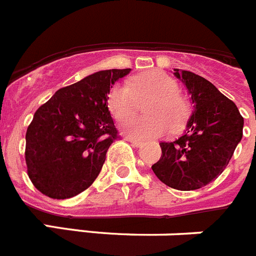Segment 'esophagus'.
Here are the masks:
<instances>
[{
	"label": "esophagus",
	"mask_w": 256,
	"mask_h": 256,
	"mask_svg": "<svg viewBox=\"0 0 256 256\" xmlns=\"http://www.w3.org/2000/svg\"><path fill=\"white\" fill-rule=\"evenodd\" d=\"M126 141L128 142H130V144H133V146H136V148H141L142 146V142L141 141H137V140H133V138H130V137H126Z\"/></svg>",
	"instance_id": "1"
}]
</instances>
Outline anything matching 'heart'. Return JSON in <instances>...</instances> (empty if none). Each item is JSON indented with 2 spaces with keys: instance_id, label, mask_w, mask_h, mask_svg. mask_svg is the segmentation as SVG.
Instances as JSON below:
<instances>
[{
  "instance_id": "heart-1",
  "label": "heart",
  "mask_w": 256,
  "mask_h": 256,
  "mask_svg": "<svg viewBox=\"0 0 256 256\" xmlns=\"http://www.w3.org/2000/svg\"><path fill=\"white\" fill-rule=\"evenodd\" d=\"M150 101L144 105L146 116L133 118L122 126L126 136L137 140L159 137L168 130H180L186 122L190 106L180 94V86L168 74L150 70L138 74L126 84L115 86L108 94V108L118 120L134 114L138 101Z\"/></svg>"
}]
</instances>
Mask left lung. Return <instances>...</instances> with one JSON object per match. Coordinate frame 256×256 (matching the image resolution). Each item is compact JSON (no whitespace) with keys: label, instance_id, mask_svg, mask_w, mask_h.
Wrapping results in <instances>:
<instances>
[{"label":"left lung","instance_id":"left-lung-1","mask_svg":"<svg viewBox=\"0 0 256 256\" xmlns=\"http://www.w3.org/2000/svg\"><path fill=\"white\" fill-rule=\"evenodd\" d=\"M186 86L194 110L186 130L173 142H162V158L151 166L172 188L191 191L218 178L242 138L244 118L216 86L198 74L174 69Z\"/></svg>","mask_w":256,"mask_h":256}]
</instances>
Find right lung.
Here are the masks:
<instances>
[{
  "instance_id": "right-lung-1",
  "label": "right lung",
  "mask_w": 256,
  "mask_h": 256,
  "mask_svg": "<svg viewBox=\"0 0 256 256\" xmlns=\"http://www.w3.org/2000/svg\"><path fill=\"white\" fill-rule=\"evenodd\" d=\"M130 69L100 70L60 88L26 130V162L36 188L64 200L91 186L116 138L108 94Z\"/></svg>"
}]
</instances>
